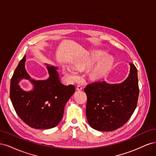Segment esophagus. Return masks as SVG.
<instances>
[{"instance_id":"34e87169","label":"esophagus","mask_w":156,"mask_h":156,"mask_svg":"<svg viewBox=\"0 0 156 156\" xmlns=\"http://www.w3.org/2000/svg\"><path fill=\"white\" fill-rule=\"evenodd\" d=\"M76 88H77V90H81L83 89V87L81 86H80V85H77Z\"/></svg>"}]
</instances>
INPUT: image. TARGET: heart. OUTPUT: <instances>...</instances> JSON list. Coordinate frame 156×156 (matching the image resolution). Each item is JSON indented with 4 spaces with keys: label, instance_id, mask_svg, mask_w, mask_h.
<instances>
[{
    "label": "heart",
    "instance_id": "heart-1",
    "mask_svg": "<svg viewBox=\"0 0 156 156\" xmlns=\"http://www.w3.org/2000/svg\"><path fill=\"white\" fill-rule=\"evenodd\" d=\"M104 53L100 51L94 52L90 55L84 56L77 60L74 63V66L68 64L63 68V73L70 81H75L79 77V73L77 70L89 68L100 58ZM114 63V60L109 55L102 57L98 63L94 66L90 71V75L93 79H100L111 69Z\"/></svg>",
    "mask_w": 156,
    "mask_h": 156
}]
</instances>
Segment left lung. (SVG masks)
Masks as SVG:
<instances>
[{"label": "left lung", "instance_id": "8db88e82", "mask_svg": "<svg viewBox=\"0 0 156 156\" xmlns=\"http://www.w3.org/2000/svg\"><path fill=\"white\" fill-rule=\"evenodd\" d=\"M128 77L121 83L98 81L84 88L86 115L89 125L100 131H114L130 119L137 104L139 88L137 69L129 63Z\"/></svg>", "mask_w": 156, "mask_h": 156}]
</instances>
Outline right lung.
Instances as JSON below:
<instances>
[{"label": "right lung", "instance_id": "1", "mask_svg": "<svg viewBox=\"0 0 156 156\" xmlns=\"http://www.w3.org/2000/svg\"><path fill=\"white\" fill-rule=\"evenodd\" d=\"M25 62V55L11 79L10 97L14 109L20 119L32 128H53L62 120L65 105L75 92V87L61 83L58 68L48 64V79H31L26 71ZM23 78L29 80L34 86L32 91L27 92L20 87L18 83Z\"/></svg>", "mask_w": 156, "mask_h": 156}]
</instances>
